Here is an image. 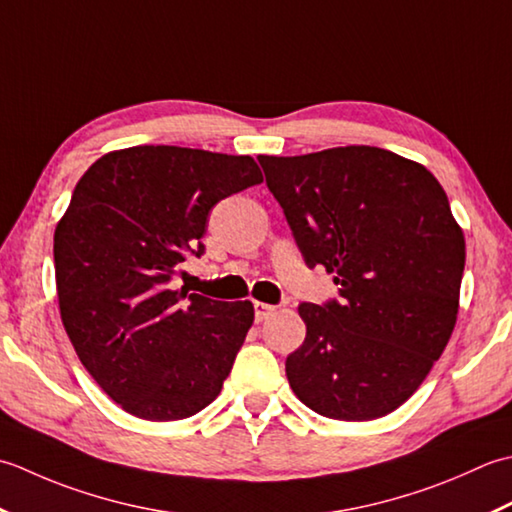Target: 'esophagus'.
Returning a JSON list of instances; mask_svg holds the SVG:
<instances>
[{"mask_svg": "<svg viewBox=\"0 0 512 512\" xmlns=\"http://www.w3.org/2000/svg\"><path fill=\"white\" fill-rule=\"evenodd\" d=\"M276 307L274 305H267V302H254V316H256V322H263L267 320L271 314H274Z\"/></svg>", "mask_w": 512, "mask_h": 512, "instance_id": "1", "label": "esophagus"}]
</instances>
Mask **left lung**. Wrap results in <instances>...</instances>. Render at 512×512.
<instances>
[{
  "instance_id": "8db88e82",
  "label": "left lung",
  "mask_w": 512,
  "mask_h": 512,
  "mask_svg": "<svg viewBox=\"0 0 512 512\" xmlns=\"http://www.w3.org/2000/svg\"><path fill=\"white\" fill-rule=\"evenodd\" d=\"M307 267L340 300L302 302L305 342L285 362L298 400L331 420L398 409L455 329L466 260L462 227L424 165L371 145L258 156Z\"/></svg>"
}]
</instances>
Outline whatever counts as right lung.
I'll list each match as a JSON object with an SVG mask.
<instances>
[{
    "label": "right lung",
    "instance_id": "obj_1",
    "mask_svg": "<svg viewBox=\"0 0 512 512\" xmlns=\"http://www.w3.org/2000/svg\"><path fill=\"white\" fill-rule=\"evenodd\" d=\"M258 183L252 156L176 145L108 152L79 179L55 229L61 322L123 411L183 420L221 393L254 305L187 294L174 278L203 254L212 207Z\"/></svg>",
    "mask_w": 512,
    "mask_h": 512
}]
</instances>
